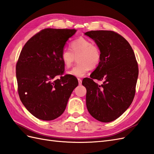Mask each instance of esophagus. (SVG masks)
Wrapping results in <instances>:
<instances>
[{
  "instance_id": "1",
  "label": "esophagus",
  "mask_w": 154,
  "mask_h": 154,
  "mask_svg": "<svg viewBox=\"0 0 154 154\" xmlns=\"http://www.w3.org/2000/svg\"><path fill=\"white\" fill-rule=\"evenodd\" d=\"M78 82H79V85H81L82 84V80L81 79H78Z\"/></svg>"
}]
</instances>
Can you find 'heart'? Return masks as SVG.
Masks as SVG:
<instances>
[{"label": "heart", "instance_id": "b5f03b06", "mask_svg": "<svg viewBox=\"0 0 154 154\" xmlns=\"http://www.w3.org/2000/svg\"><path fill=\"white\" fill-rule=\"evenodd\" d=\"M71 50L63 49L60 59L66 68H69L77 57L79 64L68 71V74L75 77H82L90 69L96 68L101 59V51L97 45L85 38H79L70 44Z\"/></svg>", "mask_w": 154, "mask_h": 154}]
</instances>
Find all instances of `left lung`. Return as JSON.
Masks as SVG:
<instances>
[{
  "label": "left lung",
  "mask_w": 154,
  "mask_h": 154,
  "mask_svg": "<svg viewBox=\"0 0 154 154\" xmlns=\"http://www.w3.org/2000/svg\"><path fill=\"white\" fill-rule=\"evenodd\" d=\"M95 42L101 53L100 64L82 84L86 88L89 113L102 122L120 117L130 105L135 94L139 68L132 47L113 31L92 30L85 33ZM94 79L103 80L98 85Z\"/></svg>",
  "instance_id": "obj_1"
}]
</instances>
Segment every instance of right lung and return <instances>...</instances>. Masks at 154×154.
<instances>
[{"label":"right lung","mask_w":154,"mask_h":154,"mask_svg":"<svg viewBox=\"0 0 154 154\" xmlns=\"http://www.w3.org/2000/svg\"><path fill=\"white\" fill-rule=\"evenodd\" d=\"M75 29H45L31 38L22 49L16 65L18 93L26 109L36 118L53 120L65 111L75 77L60 76L64 65L60 54Z\"/></svg>","instance_id":"add662e5"}]
</instances>
